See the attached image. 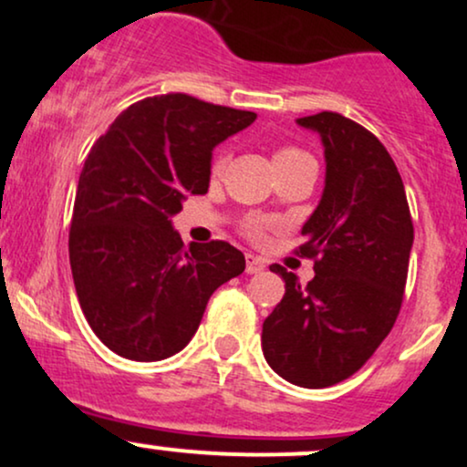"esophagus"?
<instances>
[{
	"label": "esophagus",
	"mask_w": 467,
	"mask_h": 467,
	"mask_svg": "<svg viewBox=\"0 0 467 467\" xmlns=\"http://www.w3.org/2000/svg\"><path fill=\"white\" fill-rule=\"evenodd\" d=\"M265 270V261L259 259L254 254H245V272L248 275H259V272Z\"/></svg>",
	"instance_id": "obj_1"
}]
</instances>
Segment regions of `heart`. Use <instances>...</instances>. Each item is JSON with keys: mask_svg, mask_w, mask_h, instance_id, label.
I'll return each mask as SVG.
<instances>
[{"mask_svg": "<svg viewBox=\"0 0 467 467\" xmlns=\"http://www.w3.org/2000/svg\"><path fill=\"white\" fill-rule=\"evenodd\" d=\"M296 153H301V151H296V149H278L275 160L276 158H285V155H296ZM223 164H226V158H223V155H215V160H213V166H211L213 175L222 173ZM245 233H248V237H252V239H259L261 237V226H259V223L252 222V223H248V226H245Z\"/></svg>", "mask_w": 467, "mask_h": 467, "instance_id": "obj_1", "label": "heart"}]
</instances>
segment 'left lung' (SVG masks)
<instances>
[{"label":"left lung","mask_w":467,"mask_h":467,"mask_svg":"<svg viewBox=\"0 0 467 467\" xmlns=\"http://www.w3.org/2000/svg\"><path fill=\"white\" fill-rule=\"evenodd\" d=\"M325 147V189L296 252L314 259L307 285L281 265L285 294L264 320L267 364L287 382L325 389L342 382L382 345L404 298L412 219L404 182L384 144L349 118H298Z\"/></svg>","instance_id":"8db88e82"}]
</instances>
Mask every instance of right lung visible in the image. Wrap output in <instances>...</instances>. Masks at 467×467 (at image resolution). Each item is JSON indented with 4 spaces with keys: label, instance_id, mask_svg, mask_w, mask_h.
Instances as JSON below:
<instances>
[{
    "label": "right lung",
    "instance_id": "obj_1",
    "mask_svg": "<svg viewBox=\"0 0 467 467\" xmlns=\"http://www.w3.org/2000/svg\"><path fill=\"white\" fill-rule=\"evenodd\" d=\"M254 111L189 94L127 107L85 160L69 228V265L89 327L127 360L155 362L189 345L208 298L245 270L226 244H191L173 228L186 195H203L213 149Z\"/></svg>",
    "mask_w": 467,
    "mask_h": 467
}]
</instances>
